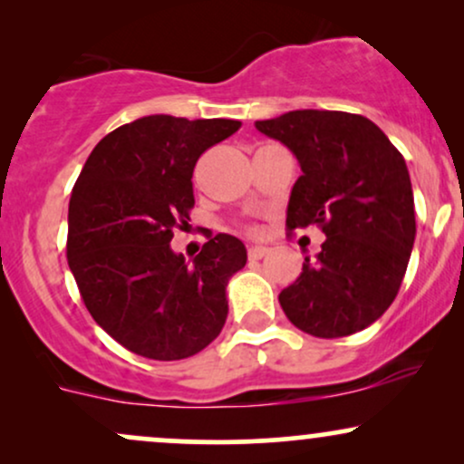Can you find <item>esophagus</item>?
<instances>
[{
    "instance_id": "1",
    "label": "esophagus",
    "mask_w": 464,
    "mask_h": 464,
    "mask_svg": "<svg viewBox=\"0 0 464 464\" xmlns=\"http://www.w3.org/2000/svg\"><path fill=\"white\" fill-rule=\"evenodd\" d=\"M266 253H268V248H266V246H250L248 248V257L250 259H262Z\"/></svg>"
}]
</instances>
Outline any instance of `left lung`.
<instances>
[{
	"label": "left lung",
	"instance_id": "1",
	"mask_svg": "<svg viewBox=\"0 0 464 464\" xmlns=\"http://www.w3.org/2000/svg\"><path fill=\"white\" fill-rule=\"evenodd\" d=\"M255 126L301 165L287 231L316 225L327 236L281 290L285 316L316 338L362 332L395 301L417 236L401 152L371 120L343 111H290Z\"/></svg>",
	"mask_w": 464,
	"mask_h": 464
}]
</instances>
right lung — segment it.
I'll return each mask as SVG.
<instances>
[{"instance_id": "obj_1", "label": "right lung", "mask_w": 464, "mask_h": 464, "mask_svg": "<svg viewBox=\"0 0 464 464\" xmlns=\"http://www.w3.org/2000/svg\"><path fill=\"white\" fill-rule=\"evenodd\" d=\"M239 126L141 117L109 132L73 185L69 270L93 321L132 353L183 360L225 327L227 284L246 264L244 244L218 233L188 264L169 242L194 207L196 161Z\"/></svg>"}]
</instances>
